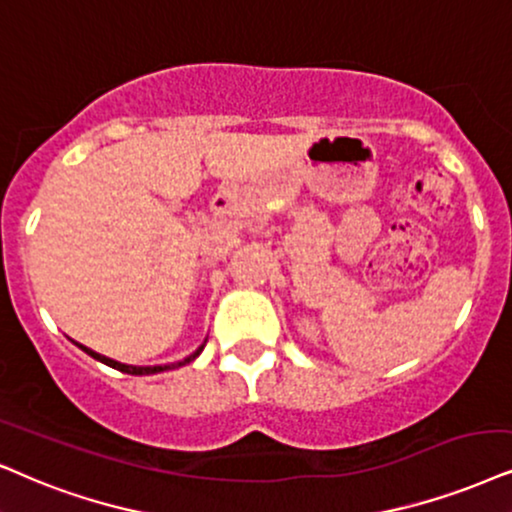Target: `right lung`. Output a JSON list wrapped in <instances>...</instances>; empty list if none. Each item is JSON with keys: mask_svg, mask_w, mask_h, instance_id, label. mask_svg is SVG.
I'll return each mask as SVG.
<instances>
[{"mask_svg": "<svg viewBox=\"0 0 512 512\" xmlns=\"http://www.w3.org/2000/svg\"><path fill=\"white\" fill-rule=\"evenodd\" d=\"M80 347H82V345H80ZM203 347H205V345H203ZM203 347H198L196 352L191 354V357H186L184 361H179V364H167V366H127V364H120V361H113V359H108V357H101V354H96V352H92V349H87V347H82V349L89 354V357H94L96 361H101V364H106V366H111V368H118V371H122V373H129V375H151V373L167 371V368H177V366L191 364V361L196 359L200 352H203Z\"/></svg>", "mask_w": 512, "mask_h": 512, "instance_id": "obj_1", "label": "right lung"}]
</instances>
